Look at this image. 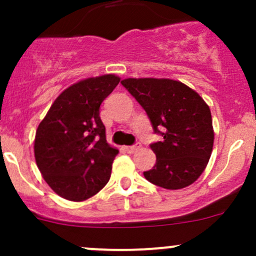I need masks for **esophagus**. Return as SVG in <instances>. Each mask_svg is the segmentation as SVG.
I'll return each instance as SVG.
<instances>
[{
    "instance_id": "obj_1",
    "label": "esophagus",
    "mask_w": 256,
    "mask_h": 256,
    "mask_svg": "<svg viewBox=\"0 0 256 256\" xmlns=\"http://www.w3.org/2000/svg\"><path fill=\"white\" fill-rule=\"evenodd\" d=\"M140 147H141V144L140 142H136L135 144H132V146H126L125 150L128 152V154H134V152L138 151V150L140 148Z\"/></svg>"
}]
</instances>
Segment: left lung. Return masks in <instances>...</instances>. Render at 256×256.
<instances>
[{"label":"left lung","instance_id":"left-lung-1","mask_svg":"<svg viewBox=\"0 0 256 256\" xmlns=\"http://www.w3.org/2000/svg\"><path fill=\"white\" fill-rule=\"evenodd\" d=\"M142 106L154 134L151 144L156 164L144 172L148 182L180 190L202 174L213 150L214 132L209 106L198 92L172 79L128 78L121 82Z\"/></svg>","mask_w":256,"mask_h":256}]
</instances>
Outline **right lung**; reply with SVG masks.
<instances>
[{"label": "right lung", "instance_id": "obj_1", "mask_svg": "<svg viewBox=\"0 0 256 256\" xmlns=\"http://www.w3.org/2000/svg\"><path fill=\"white\" fill-rule=\"evenodd\" d=\"M118 82L106 74L76 82L56 98L38 126L36 162L49 187L66 200L82 202L109 182L118 150L108 144L100 105Z\"/></svg>", "mask_w": 256, "mask_h": 256}]
</instances>
